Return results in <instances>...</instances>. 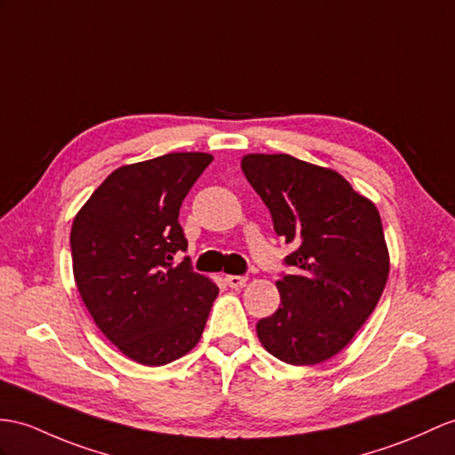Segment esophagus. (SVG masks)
I'll list each match as a JSON object with an SVG mask.
<instances>
[{
	"label": "esophagus",
	"instance_id": "esophagus-1",
	"mask_svg": "<svg viewBox=\"0 0 455 455\" xmlns=\"http://www.w3.org/2000/svg\"><path fill=\"white\" fill-rule=\"evenodd\" d=\"M247 275H226V283L229 287H243L247 283Z\"/></svg>",
	"mask_w": 455,
	"mask_h": 455
}]
</instances>
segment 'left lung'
Listing matches in <instances>:
<instances>
[{"label": "left lung", "mask_w": 455, "mask_h": 455, "mask_svg": "<svg viewBox=\"0 0 455 455\" xmlns=\"http://www.w3.org/2000/svg\"><path fill=\"white\" fill-rule=\"evenodd\" d=\"M241 170L268 206L274 231L293 243V274L275 282L282 305L260 318L264 349L287 364L334 357L367 323L390 257L379 210L343 177L290 154H247Z\"/></svg>", "instance_id": "8db88e82"}]
</instances>
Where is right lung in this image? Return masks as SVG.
<instances>
[{
  "mask_svg": "<svg viewBox=\"0 0 455 455\" xmlns=\"http://www.w3.org/2000/svg\"><path fill=\"white\" fill-rule=\"evenodd\" d=\"M212 162L173 152L121 165L91 195L71 228L76 287L102 334L129 359L160 367L203 336L218 285L193 272L180 208Z\"/></svg>",
  "mask_w": 455,
  "mask_h": 455,
  "instance_id": "obj_1",
  "label": "right lung"
}]
</instances>
